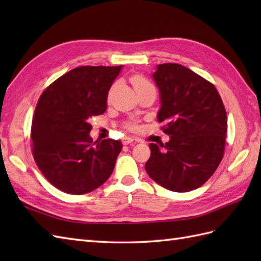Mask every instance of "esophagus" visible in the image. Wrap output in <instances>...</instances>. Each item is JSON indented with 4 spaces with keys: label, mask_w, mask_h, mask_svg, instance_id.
<instances>
[{
    "label": "esophagus",
    "mask_w": 261,
    "mask_h": 261,
    "mask_svg": "<svg viewBox=\"0 0 261 261\" xmlns=\"http://www.w3.org/2000/svg\"><path fill=\"white\" fill-rule=\"evenodd\" d=\"M132 141H134V139H132L131 137H126V138H124L123 143H124V145H129V143H131Z\"/></svg>",
    "instance_id": "obj_1"
}]
</instances>
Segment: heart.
I'll use <instances>...</instances> for the list:
<instances>
[{"label": "heart", "instance_id": "b5f03b06", "mask_svg": "<svg viewBox=\"0 0 261 261\" xmlns=\"http://www.w3.org/2000/svg\"><path fill=\"white\" fill-rule=\"evenodd\" d=\"M131 82H132V85H134L135 90H139V88H142L145 86H148V85H151L150 83H149L145 77H142L140 75H136L131 79ZM131 129H134V126H131Z\"/></svg>", "mask_w": 261, "mask_h": 261}]
</instances>
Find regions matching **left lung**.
<instances>
[{
	"instance_id": "8db88e82",
	"label": "left lung",
	"mask_w": 261,
	"mask_h": 261,
	"mask_svg": "<svg viewBox=\"0 0 261 261\" xmlns=\"http://www.w3.org/2000/svg\"><path fill=\"white\" fill-rule=\"evenodd\" d=\"M152 79L160 98L157 120L169 141L149 143L146 171L169 191L196 190L223 158L228 130L223 102L213 84L178 64L158 65Z\"/></svg>"
}]
</instances>
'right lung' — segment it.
I'll use <instances>...</instances> for the list:
<instances>
[{
    "mask_svg": "<svg viewBox=\"0 0 261 261\" xmlns=\"http://www.w3.org/2000/svg\"><path fill=\"white\" fill-rule=\"evenodd\" d=\"M122 66H82L60 76L41 94L31 126L32 154L43 176L73 195L104 184L122 143L93 141L91 119L107 110L108 94Z\"/></svg>",
    "mask_w": 261,
    "mask_h": 261,
    "instance_id": "right-lung-1",
    "label": "right lung"
}]
</instances>
